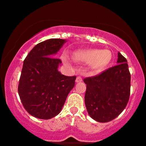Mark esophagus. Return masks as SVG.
<instances>
[{"label":"esophagus","instance_id":"1","mask_svg":"<svg viewBox=\"0 0 146 146\" xmlns=\"http://www.w3.org/2000/svg\"><path fill=\"white\" fill-rule=\"evenodd\" d=\"M82 78L81 76H78L76 78V80H75V82H82Z\"/></svg>","mask_w":146,"mask_h":146}]
</instances>
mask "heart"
Segmentation results:
<instances>
[{"label":"heart","instance_id":"1","mask_svg":"<svg viewBox=\"0 0 146 146\" xmlns=\"http://www.w3.org/2000/svg\"><path fill=\"white\" fill-rule=\"evenodd\" d=\"M75 58L90 64L91 67L98 71L109 64L112 58L111 53L108 50L91 49L75 53Z\"/></svg>","mask_w":146,"mask_h":146}]
</instances>
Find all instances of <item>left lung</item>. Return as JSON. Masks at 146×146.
<instances>
[{"label":"left lung","instance_id":"obj_1","mask_svg":"<svg viewBox=\"0 0 146 146\" xmlns=\"http://www.w3.org/2000/svg\"><path fill=\"white\" fill-rule=\"evenodd\" d=\"M116 66L98 75L84 78L85 105L88 115L105 123L118 117L128 104L130 93V73L127 60L118 53Z\"/></svg>","mask_w":146,"mask_h":146}]
</instances>
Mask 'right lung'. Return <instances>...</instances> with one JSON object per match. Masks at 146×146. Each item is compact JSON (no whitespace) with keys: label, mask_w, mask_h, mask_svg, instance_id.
<instances>
[{"label":"right lung","mask_w":146,"mask_h":146,"mask_svg":"<svg viewBox=\"0 0 146 146\" xmlns=\"http://www.w3.org/2000/svg\"><path fill=\"white\" fill-rule=\"evenodd\" d=\"M66 40L52 38L38 43L23 62L18 91L25 109L32 116L49 119L60 113L76 76L58 71L61 60L54 58Z\"/></svg>","instance_id":"obj_1"}]
</instances>
